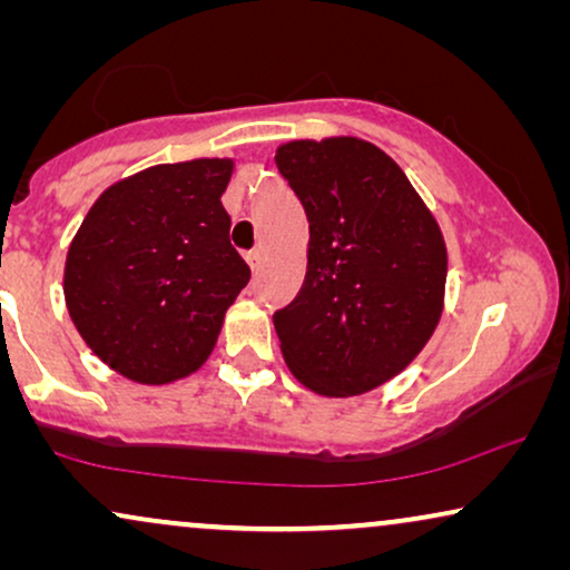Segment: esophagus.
I'll return each instance as SVG.
<instances>
[{
    "mask_svg": "<svg viewBox=\"0 0 570 570\" xmlns=\"http://www.w3.org/2000/svg\"><path fill=\"white\" fill-rule=\"evenodd\" d=\"M262 259H264V254L259 252V248H254V252H248L246 254V262H248V267H252L254 272L259 269V264H262Z\"/></svg>",
    "mask_w": 570,
    "mask_h": 570,
    "instance_id": "esophagus-1",
    "label": "esophagus"
}]
</instances>
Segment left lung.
<instances>
[{
    "mask_svg": "<svg viewBox=\"0 0 570 570\" xmlns=\"http://www.w3.org/2000/svg\"><path fill=\"white\" fill-rule=\"evenodd\" d=\"M275 163L308 217L306 279L275 314L287 368L322 396L371 392L439 326L449 269L439 223L365 139H293Z\"/></svg>",
    "mask_w": 570,
    "mask_h": 570,
    "instance_id": "1",
    "label": "left lung"
}]
</instances>
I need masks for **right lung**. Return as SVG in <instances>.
<instances>
[{
    "label": "right lung",
    "mask_w": 570,
    "mask_h": 570,
    "mask_svg": "<svg viewBox=\"0 0 570 570\" xmlns=\"http://www.w3.org/2000/svg\"><path fill=\"white\" fill-rule=\"evenodd\" d=\"M230 158L163 163L108 186L75 233L65 301L92 353L163 386L202 368L252 269L230 246Z\"/></svg>",
    "instance_id": "right-lung-1"
}]
</instances>
